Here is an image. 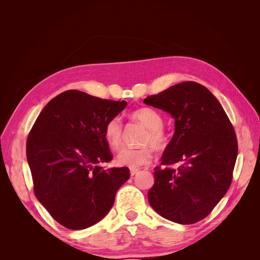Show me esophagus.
I'll return each instance as SVG.
<instances>
[{
  "mask_svg": "<svg viewBox=\"0 0 260 260\" xmlns=\"http://www.w3.org/2000/svg\"><path fill=\"white\" fill-rule=\"evenodd\" d=\"M139 172V169H130V175L133 177V176H136L137 174Z\"/></svg>",
  "mask_w": 260,
  "mask_h": 260,
  "instance_id": "1",
  "label": "esophagus"
}]
</instances>
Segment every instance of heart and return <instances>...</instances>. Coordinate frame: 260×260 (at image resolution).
Listing matches in <instances>:
<instances>
[{
  "label": "heart",
  "instance_id": "b5f03b06",
  "mask_svg": "<svg viewBox=\"0 0 260 260\" xmlns=\"http://www.w3.org/2000/svg\"><path fill=\"white\" fill-rule=\"evenodd\" d=\"M133 117L144 124L147 132L143 142L152 144L156 149H161L168 144V138L161 130L164 119L158 112L153 108H141L132 114ZM104 137L106 142L113 148L119 147L122 141V121L119 116L109 119L104 128ZM117 162L121 166H127L131 169H137L143 165L148 164L152 159L151 146H142L138 148L122 147L117 154Z\"/></svg>",
  "mask_w": 260,
  "mask_h": 260
}]
</instances>
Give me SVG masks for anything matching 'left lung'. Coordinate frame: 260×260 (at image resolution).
<instances>
[{"instance_id":"obj_1","label":"left lung","mask_w":260,"mask_h":260,"mask_svg":"<svg viewBox=\"0 0 260 260\" xmlns=\"http://www.w3.org/2000/svg\"><path fill=\"white\" fill-rule=\"evenodd\" d=\"M175 119V133L156 167L147 199L157 214L192 224L210 214L229 190L238 141L219 101L205 86L186 81L144 100ZM178 163V169L168 166Z\"/></svg>"}]
</instances>
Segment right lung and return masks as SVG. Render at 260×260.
I'll list each match as a JSON object with an SVG mask.
<instances>
[{"label":"right lung","instance_id":"add662e5","mask_svg":"<svg viewBox=\"0 0 260 260\" xmlns=\"http://www.w3.org/2000/svg\"><path fill=\"white\" fill-rule=\"evenodd\" d=\"M125 101L102 100L68 90L44 106L27 140L35 194L58 223L72 230L101 221L130 178L127 167L104 169L113 159L104 137Z\"/></svg>","mask_w":260,"mask_h":260}]
</instances>
